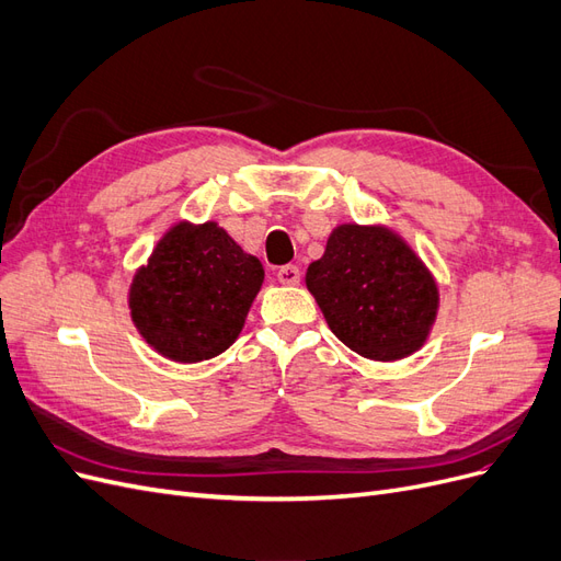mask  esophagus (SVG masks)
I'll return each mask as SVG.
<instances>
[{
	"mask_svg": "<svg viewBox=\"0 0 561 561\" xmlns=\"http://www.w3.org/2000/svg\"><path fill=\"white\" fill-rule=\"evenodd\" d=\"M276 276H278V280H280L283 285H297V283H299V266L285 264V266L278 268Z\"/></svg>",
	"mask_w": 561,
	"mask_h": 561,
	"instance_id": "esophagus-1",
	"label": "esophagus"
}]
</instances>
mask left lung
<instances>
[{
  "instance_id": "8db88e82",
  "label": "left lung",
  "mask_w": 561,
  "mask_h": 561,
  "mask_svg": "<svg viewBox=\"0 0 561 561\" xmlns=\"http://www.w3.org/2000/svg\"><path fill=\"white\" fill-rule=\"evenodd\" d=\"M307 287L339 342L369 360H400L421 348L437 313L428 268L381 227H336L307 271Z\"/></svg>"
}]
</instances>
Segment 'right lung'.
I'll list each match as a JSON object with an SVG mask.
<instances>
[{
    "label": "right lung",
    "mask_w": 561,
    "mask_h": 561,
    "mask_svg": "<svg viewBox=\"0 0 561 561\" xmlns=\"http://www.w3.org/2000/svg\"><path fill=\"white\" fill-rule=\"evenodd\" d=\"M264 268L215 222L178 225L130 285V316L149 346L178 363L227 351L260 293Z\"/></svg>",
    "instance_id": "right-lung-1"
}]
</instances>
